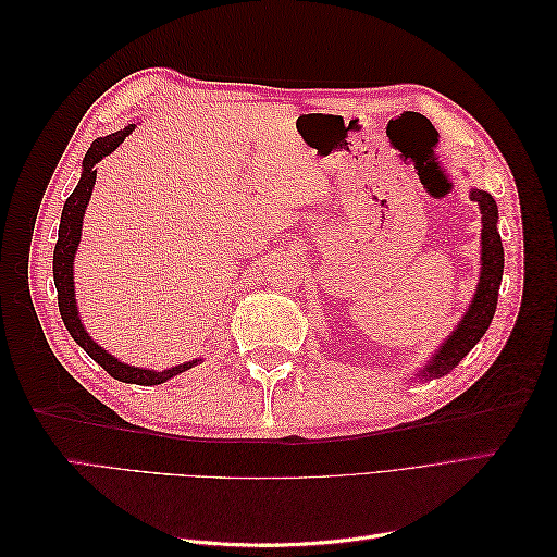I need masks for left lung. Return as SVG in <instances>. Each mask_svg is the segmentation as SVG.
Returning <instances> with one entry per match:
<instances>
[{"instance_id": "left-lung-1", "label": "left lung", "mask_w": 557, "mask_h": 557, "mask_svg": "<svg viewBox=\"0 0 557 557\" xmlns=\"http://www.w3.org/2000/svg\"><path fill=\"white\" fill-rule=\"evenodd\" d=\"M469 199H474L481 211V272H479L476 290L471 295L469 307L458 320V325H455L446 339L434 348L432 358L425 360L423 367L411 374V379L416 376V379L430 381V379H440L448 374L450 369L481 342V336L493 323L502 272H504V248L497 232L499 211L493 195L485 190L471 188Z\"/></svg>"}]
</instances>
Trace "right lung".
<instances>
[{
  "label": "right lung",
  "mask_w": 557,
  "mask_h": 557,
  "mask_svg": "<svg viewBox=\"0 0 557 557\" xmlns=\"http://www.w3.org/2000/svg\"><path fill=\"white\" fill-rule=\"evenodd\" d=\"M137 125H127L123 129H117L109 137H99L92 141L88 148L86 158H83V170L78 185L74 193L66 197L62 215H60V230H58V244L53 250V281L58 288V307L64 327L70 330L72 339L88 352V356L99 364L104 367L107 372L123 381V383H137V385H160L164 381H170L188 369L201 364L205 358H195L190 362H183L170 369H148V367H134L127 362H121L115 356H111L104 346H99L92 336L88 334L86 325L78 315V301H76V285H74V260H76V250L81 244V230H83V215H86V209L90 205L92 188H95V178H97V162H102L107 156H111L113 150L125 141L127 134Z\"/></svg>",
  "instance_id": "obj_1"
}]
</instances>
